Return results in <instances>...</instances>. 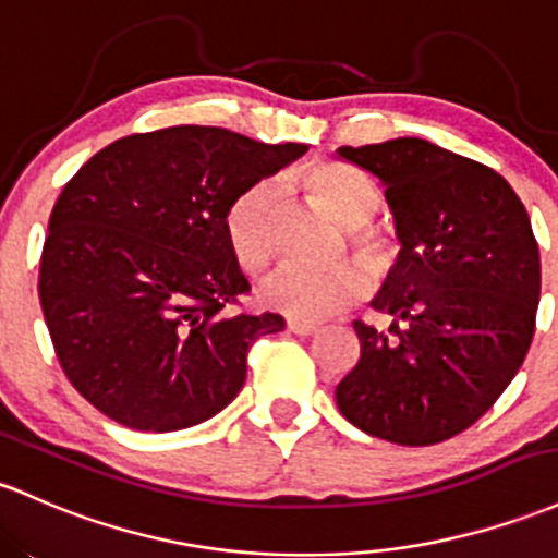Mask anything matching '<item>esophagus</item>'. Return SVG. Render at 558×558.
Segmentation results:
<instances>
[{"label": "esophagus", "mask_w": 558, "mask_h": 558, "mask_svg": "<svg viewBox=\"0 0 558 558\" xmlns=\"http://www.w3.org/2000/svg\"><path fill=\"white\" fill-rule=\"evenodd\" d=\"M289 330L296 336H312L320 330V326H317V323H307V320H289Z\"/></svg>", "instance_id": "1"}]
</instances>
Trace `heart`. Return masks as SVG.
I'll return each mask as SVG.
<instances>
[{"instance_id": "obj_1", "label": "heart", "mask_w": 558, "mask_h": 558, "mask_svg": "<svg viewBox=\"0 0 558 558\" xmlns=\"http://www.w3.org/2000/svg\"><path fill=\"white\" fill-rule=\"evenodd\" d=\"M286 182L302 190L330 217L344 225V232L360 256L381 262L387 254V235L373 225L381 193L365 171L349 163L326 161L293 169ZM280 187L262 180L230 201L225 211V238L235 262L246 272H265L280 254ZM368 289V272L360 262L344 259L339 265L307 269L286 267L267 280L265 304L296 320H326L357 302Z\"/></svg>"}]
</instances>
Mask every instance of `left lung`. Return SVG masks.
Segmentation results:
<instances>
[{
	"label": "left lung",
	"instance_id": "obj_1",
	"mask_svg": "<svg viewBox=\"0 0 558 558\" xmlns=\"http://www.w3.org/2000/svg\"><path fill=\"white\" fill-rule=\"evenodd\" d=\"M387 185L402 251L354 320L360 360L336 387L341 415L395 445L466 432L522 368L541 302V251L527 209L485 163L418 137L339 148Z\"/></svg>",
	"mask_w": 558,
	"mask_h": 558
}]
</instances>
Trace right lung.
<instances>
[{
  "label": "right lung",
  "mask_w": 558,
  "mask_h": 558,
  "mask_svg": "<svg viewBox=\"0 0 558 558\" xmlns=\"http://www.w3.org/2000/svg\"><path fill=\"white\" fill-rule=\"evenodd\" d=\"M304 150L182 124L116 140L65 182L39 302L84 400L137 432L195 426L235 400L251 344L286 320L234 310L251 286L225 211Z\"/></svg>",
  "instance_id": "1"
}]
</instances>
